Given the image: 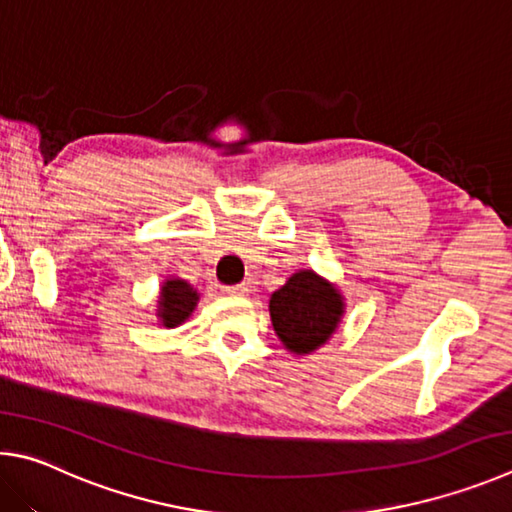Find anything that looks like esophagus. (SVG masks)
I'll use <instances>...</instances> for the list:
<instances>
[{"instance_id": "1", "label": "esophagus", "mask_w": 512, "mask_h": 512, "mask_svg": "<svg viewBox=\"0 0 512 512\" xmlns=\"http://www.w3.org/2000/svg\"><path fill=\"white\" fill-rule=\"evenodd\" d=\"M224 294H231V297H245V294L249 292V288L245 283H238V285H224L222 288Z\"/></svg>"}]
</instances>
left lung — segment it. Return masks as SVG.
<instances>
[{"label":"left lung","mask_w":512,"mask_h":512,"mask_svg":"<svg viewBox=\"0 0 512 512\" xmlns=\"http://www.w3.org/2000/svg\"><path fill=\"white\" fill-rule=\"evenodd\" d=\"M342 297L333 285L315 272L303 270L276 290L270 299V315L276 335L297 355L312 353L333 335L342 317Z\"/></svg>","instance_id":"left-lung-1"}]
</instances>
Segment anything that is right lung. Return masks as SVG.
<instances>
[{
	"instance_id": "right-lung-1",
	"label": "right lung",
	"mask_w": 512,
	"mask_h": 512,
	"mask_svg": "<svg viewBox=\"0 0 512 512\" xmlns=\"http://www.w3.org/2000/svg\"><path fill=\"white\" fill-rule=\"evenodd\" d=\"M197 303V292L188 285L186 281H168L161 290V301H159V317L164 321V326L175 328L177 324L191 315Z\"/></svg>"
}]
</instances>
